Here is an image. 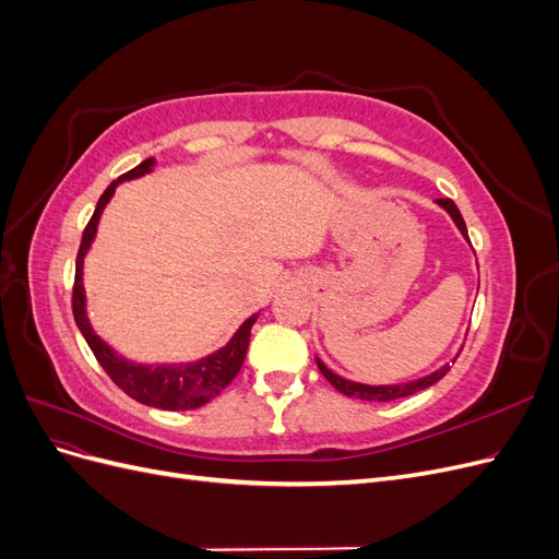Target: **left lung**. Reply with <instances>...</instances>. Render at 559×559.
I'll list each match as a JSON object with an SVG mask.
<instances>
[{
  "label": "left lung",
  "mask_w": 559,
  "mask_h": 559,
  "mask_svg": "<svg viewBox=\"0 0 559 559\" xmlns=\"http://www.w3.org/2000/svg\"><path fill=\"white\" fill-rule=\"evenodd\" d=\"M438 205H441L452 218H454V224H456V228L462 230V235L464 238L468 240V233H466V224H464V218H462V214H460V210H456V205L452 200H448V198H441V200H436ZM317 366H319V370H321V376H324L337 392L341 394H345V396H352V399H361V401H394V399H403V396H411V394H415V392H421V389H427V386H431V384H436L438 380H441L448 370H450V364H445L441 370H436V373H431V376H427V378H419V380H415V382H405V384H384V386H370V384H359V382H349V380H345V378H341V376H335L333 370H329L324 364H321L319 359H317Z\"/></svg>",
  "instance_id": "obj_1"
}]
</instances>
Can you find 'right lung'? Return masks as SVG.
Here are the masks:
<instances>
[{"mask_svg":"<svg viewBox=\"0 0 559 559\" xmlns=\"http://www.w3.org/2000/svg\"><path fill=\"white\" fill-rule=\"evenodd\" d=\"M154 167V158H146L138 167H132L130 173L121 175L116 181L107 186V191L99 195L97 207L91 216V222L83 230L81 247L76 253V275H74V289H72V312L76 319V326L86 337L88 347L93 349L95 359L105 368V373L114 380L118 389L140 401L144 405H154V408L163 411H191L205 405L216 394H222L224 389L233 382V378L240 373L245 364V354L249 347L251 326L259 314H251L245 324L230 337V343L218 352L210 354V357L200 359L195 364H160V366H142L126 361L105 343L99 341L95 331L91 329V321L86 317V294H83V257L95 238L99 214H103L105 205L111 200L116 186L126 179H138Z\"/></svg>","mask_w":559,"mask_h":559,"instance_id":"add662e5","label":"right lung"}]
</instances>
